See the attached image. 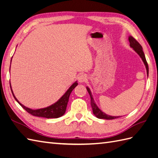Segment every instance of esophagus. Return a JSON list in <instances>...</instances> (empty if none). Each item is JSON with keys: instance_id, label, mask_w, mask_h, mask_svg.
Masks as SVG:
<instances>
[{"instance_id": "obj_1", "label": "esophagus", "mask_w": 158, "mask_h": 158, "mask_svg": "<svg viewBox=\"0 0 158 158\" xmlns=\"http://www.w3.org/2000/svg\"><path fill=\"white\" fill-rule=\"evenodd\" d=\"M86 80H87V76H86V74H80V75L78 76V82H80V83L84 82L86 81Z\"/></svg>"}]
</instances>
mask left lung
Returning a JSON list of instances; mask_svg holds the SVG:
<instances>
[{"instance_id": "1", "label": "left lung", "mask_w": 158, "mask_h": 158, "mask_svg": "<svg viewBox=\"0 0 158 158\" xmlns=\"http://www.w3.org/2000/svg\"><path fill=\"white\" fill-rule=\"evenodd\" d=\"M129 41L130 43V44H129L130 47L133 49L134 51L135 52L137 53V54L140 56L142 61H143V63H144L145 68H146V70H147L148 76V74H149L148 64L147 61H146L145 56V54H144V53L143 52V48H142L141 45L139 43H138L137 41H136V40H135L132 36L129 37ZM86 89H87V91L88 92V93H89V94L90 96V105H91L92 109V112H93L94 114L95 115L96 117H97L98 118L108 119V120H110V119H114V118L120 117V116H118V117L110 116V115L106 114V113L102 112V111L98 108V106L96 105V103L94 101V98H93V97H92V95L90 88L87 86Z\"/></svg>"}]
</instances>
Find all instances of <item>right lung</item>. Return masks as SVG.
Returning <instances> with one entry per match:
<instances>
[{
  "label": "right lung",
  "mask_w": 158,
  "mask_h": 158,
  "mask_svg": "<svg viewBox=\"0 0 158 158\" xmlns=\"http://www.w3.org/2000/svg\"><path fill=\"white\" fill-rule=\"evenodd\" d=\"M77 85H78V83H77V81H76L68 88V90L65 92V94L62 96V97H61L58 101H57L56 102H55L54 104H53V105H50L48 107H45V108L36 109V110L29 109L28 107H26L25 106L23 105L21 103L19 102L18 100L17 99V98L15 97V94H13L12 88H11V85L10 86L11 92H12L15 99L16 100L17 102L19 104V105H20L25 110L27 111L29 114L33 115V116H36L39 117L52 118H58L64 114L65 112H66L70 95L71 94L72 91L74 89V88Z\"/></svg>",
  "instance_id": "obj_1"
}]
</instances>
